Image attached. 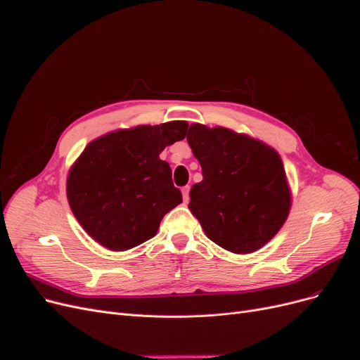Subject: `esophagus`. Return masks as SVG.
Here are the masks:
<instances>
[{
	"instance_id": "1",
	"label": "esophagus",
	"mask_w": 360,
	"mask_h": 360,
	"mask_svg": "<svg viewBox=\"0 0 360 360\" xmlns=\"http://www.w3.org/2000/svg\"><path fill=\"white\" fill-rule=\"evenodd\" d=\"M181 193H183V200L184 204L189 202V186H186V188L181 189Z\"/></svg>"
}]
</instances>
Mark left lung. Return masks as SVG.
<instances>
[{"label": "left lung", "mask_w": 360, "mask_h": 360, "mask_svg": "<svg viewBox=\"0 0 360 360\" xmlns=\"http://www.w3.org/2000/svg\"><path fill=\"white\" fill-rule=\"evenodd\" d=\"M188 143L202 168L189 210L219 247L250 254L288 219L291 189L281 155L264 141L224 127L192 124Z\"/></svg>", "instance_id": "left-lung-1"}]
</instances>
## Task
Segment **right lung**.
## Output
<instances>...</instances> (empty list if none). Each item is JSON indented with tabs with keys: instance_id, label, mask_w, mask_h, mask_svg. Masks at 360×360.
Segmentation results:
<instances>
[{
	"instance_id": "right-lung-1",
	"label": "right lung",
	"mask_w": 360,
	"mask_h": 360,
	"mask_svg": "<svg viewBox=\"0 0 360 360\" xmlns=\"http://www.w3.org/2000/svg\"><path fill=\"white\" fill-rule=\"evenodd\" d=\"M189 124L137 125L90 141L70 167L69 207L100 245L127 251L153 238L164 215L181 204L160 153L186 137Z\"/></svg>"
}]
</instances>
